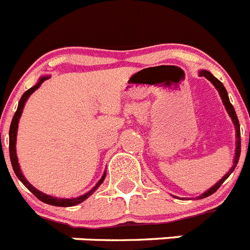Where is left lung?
<instances>
[{"label": "left lung", "instance_id": "1", "mask_svg": "<svg viewBox=\"0 0 250 250\" xmlns=\"http://www.w3.org/2000/svg\"><path fill=\"white\" fill-rule=\"evenodd\" d=\"M199 75H200V76L207 77L208 80L211 81V83H213V85L215 86L216 89H218V91H219V94H220V98H222V100H223V104H224V106H225V109H227L228 114L230 115L231 120H233L234 125H235V130H237V150H235V159H234L233 167H231V169L229 170L228 173L225 174L224 178L220 179L219 182L216 183V184L214 185L213 188H210L209 190H207L204 194H202V195L199 196V199H203V198H207V196H209V195H211V194L215 193V191L218 190V189H219L220 185H222L223 183H224L225 180H227V179H228V176L230 175L231 173H233L234 169H235V167H237L238 160H239V156H240V125H239V120H238L237 114H235V110H234L233 105H231L230 101H229L228 92H227V90H225L224 85H223V83H220V81L218 80V79H216V77H214L213 75H211L209 71H205V70H202Z\"/></svg>", "mask_w": 250, "mask_h": 250}]
</instances>
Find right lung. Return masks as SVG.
I'll return each mask as SVG.
<instances>
[{
	"label": "right lung",
	"instance_id": "obj_1",
	"mask_svg": "<svg viewBox=\"0 0 250 250\" xmlns=\"http://www.w3.org/2000/svg\"><path fill=\"white\" fill-rule=\"evenodd\" d=\"M48 77H41L40 79V81L37 83V85H35L34 87H31V89H28L27 91L25 92V94L22 95L21 100H20L19 103V107H17V111L15 112V115H13L12 118V121H11V126H10V159H11V164H12V167H13V171H15V174H16L17 178L21 180V183L23 185H25L26 188H27L28 190L31 191V193L34 194L35 196H36L37 199L41 200V202L46 203V204H50V205H55V207H72V205H76L79 204V203L83 202L85 199H87L90 195H91L92 193H94L96 189H98L99 187L101 185V183L104 182V179H105L106 176V173H104L103 178L100 179V182L98 183V184L95 185V188H92L91 190L89 191V193L83 194V195L79 196V198H74V199H61V198H55V196H51V195H46V194L41 193V191H39L37 189H35L32 185L30 184V183L27 182L25 179V176L22 175L21 173V169H20L19 167V161H17V155H16V135H17V126H19V120H20V116H21L22 114V109H23V106H25V103L27 101L28 96H30L32 92L36 91L37 89H39L40 86H41V83H43L45 80H47Z\"/></svg>",
	"mask_w": 250,
	"mask_h": 250
}]
</instances>
